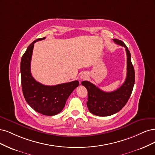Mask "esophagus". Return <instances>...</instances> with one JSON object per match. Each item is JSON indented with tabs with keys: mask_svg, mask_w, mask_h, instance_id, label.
Wrapping results in <instances>:
<instances>
[{
	"mask_svg": "<svg viewBox=\"0 0 155 155\" xmlns=\"http://www.w3.org/2000/svg\"><path fill=\"white\" fill-rule=\"evenodd\" d=\"M86 78V77L85 76V75H83V74H82V75L81 76V78L82 80H84V79H85Z\"/></svg>",
	"mask_w": 155,
	"mask_h": 155,
	"instance_id": "34e87169",
	"label": "esophagus"
}]
</instances>
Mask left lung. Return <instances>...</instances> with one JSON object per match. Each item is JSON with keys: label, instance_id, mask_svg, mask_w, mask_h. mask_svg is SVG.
Returning a JSON list of instances; mask_svg holds the SVG:
<instances>
[{"label": "left lung", "instance_id": "1", "mask_svg": "<svg viewBox=\"0 0 155 155\" xmlns=\"http://www.w3.org/2000/svg\"><path fill=\"white\" fill-rule=\"evenodd\" d=\"M114 42L126 48L127 54V76L126 81L117 90L105 92L88 81H82L88 93L87 106L94 115L107 117L115 114L124 107L130 98L134 84V70L128 48L122 41L113 39Z\"/></svg>", "mask_w": 155, "mask_h": 155}]
</instances>
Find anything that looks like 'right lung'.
Masks as SVG:
<instances>
[{
    "instance_id": "right-lung-1",
    "label": "right lung",
    "mask_w": 155,
    "mask_h": 155,
    "mask_svg": "<svg viewBox=\"0 0 155 155\" xmlns=\"http://www.w3.org/2000/svg\"><path fill=\"white\" fill-rule=\"evenodd\" d=\"M46 37L38 38L28 47L21 58V84L24 97L27 103L35 111L47 116H53L61 113L67 99L79 82L77 81L45 86L36 81L31 73V61L34 44Z\"/></svg>"
}]
</instances>
